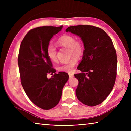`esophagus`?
<instances>
[{
  "instance_id": "34e87169",
  "label": "esophagus",
  "mask_w": 131,
  "mask_h": 131,
  "mask_svg": "<svg viewBox=\"0 0 131 131\" xmlns=\"http://www.w3.org/2000/svg\"><path fill=\"white\" fill-rule=\"evenodd\" d=\"M69 78H73L74 77V75L71 73H69Z\"/></svg>"
}]
</instances>
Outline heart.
Masks as SVG:
<instances>
[{"label":"heart","mask_w":131,"mask_h":131,"mask_svg":"<svg viewBox=\"0 0 131 131\" xmlns=\"http://www.w3.org/2000/svg\"><path fill=\"white\" fill-rule=\"evenodd\" d=\"M58 46L68 48L70 56L74 55L70 59L61 64L57 68L60 71L70 72L75 66L78 62V58L81 57L84 54L85 46L83 41L77 40L74 36L70 34H65L58 39L56 41ZM47 55L49 59L53 62L57 61L56 48L51 44L47 46L46 49Z\"/></svg>","instance_id":"b5f03b06"}]
</instances>
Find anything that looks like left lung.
I'll use <instances>...</instances> for the list:
<instances>
[{
  "instance_id": "obj_1",
  "label": "left lung",
  "mask_w": 131,
  "mask_h": 131,
  "mask_svg": "<svg viewBox=\"0 0 131 131\" xmlns=\"http://www.w3.org/2000/svg\"><path fill=\"white\" fill-rule=\"evenodd\" d=\"M81 38L85 46L82 60L75 74L78 80L76 96L85 105L94 106L106 99L114 85L117 56L113 41L104 30L92 25L72 26L66 29Z\"/></svg>"
}]
</instances>
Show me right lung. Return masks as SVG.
<instances>
[{
  "instance_id": "1",
  "label": "right lung",
  "mask_w": 131,
  "mask_h": 131,
  "mask_svg": "<svg viewBox=\"0 0 131 131\" xmlns=\"http://www.w3.org/2000/svg\"><path fill=\"white\" fill-rule=\"evenodd\" d=\"M62 26H41L30 30L19 48L18 64L22 86L32 102L44 110L51 109L58 104L69 79L66 73H55L46 53L50 40ZM48 73L54 75L48 79Z\"/></svg>"
}]
</instances>
